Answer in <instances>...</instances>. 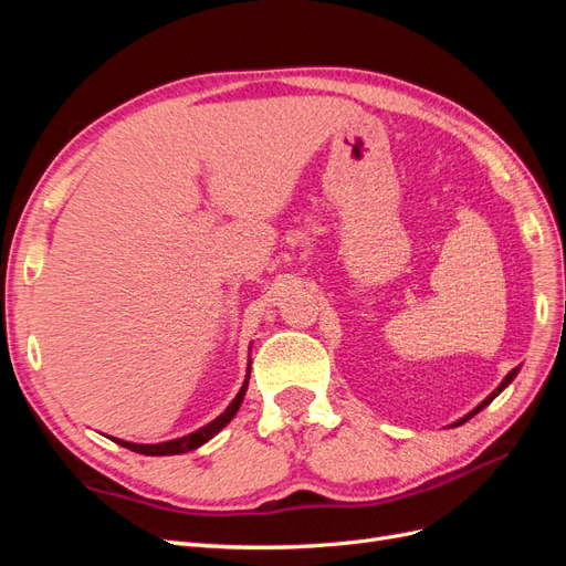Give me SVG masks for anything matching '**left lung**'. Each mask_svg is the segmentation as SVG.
<instances>
[{"label":"left lung","mask_w":566,"mask_h":566,"mask_svg":"<svg viewBox=\"0 0 566 566\" xmlns=\"http://www.w3.org/2000/svg\"><path fill=\"white\" fill-rule=\"evenodd\" d=\"M517 370H520V368H512V370H510V373L505 375V380H503V382H501L499 387H495V389H493V391L489 394V397H486V399H484L482 403H479V406H476V408L472 410V413H470V416H465V418H460V420H458L455 424H462V422H468V420H470L472 416H476V413H479V410H482V408H486V406H489V403H491V401H493L495 397H499V394H501V391H503V389H505V387H507V385H510L512 380H515V375H517ZM455 424H453V427H455Z\"/></svg>","instance_id":"left-lung-1"}]
</instances>
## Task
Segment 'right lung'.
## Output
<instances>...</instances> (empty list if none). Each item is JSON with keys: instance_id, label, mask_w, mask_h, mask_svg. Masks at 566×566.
I'll list each match as a JSON object with an SVG mask.
<instances>
[{"instance_id": "add662e5", "label": "right lung", "mask_w": 566, "mask_h": 566, "mask_svg": "<svg viewBox=\"0 0 566 566\" xmlns=\"http://www.w3.org/2000/svg\"><path fill=\"white\" fill-rule=\"evenodd\" d=\"M248 380H250V364H248V375H245V382H243L241 391L235 394V399L229 403L224 413H221L219 418H214L212 422H208L205 427H200V430L191 432V434L172 439V441H163V443H132V441H123V439H113V441H117L119 447H125V449L136 451V453H144V455H179V453L193 451V449L202 447L205 441H210L219 430H224V427L231 422V418L238 413V408H241V403H243V397L248 391Z\"/></svg>"}]
</instances>
